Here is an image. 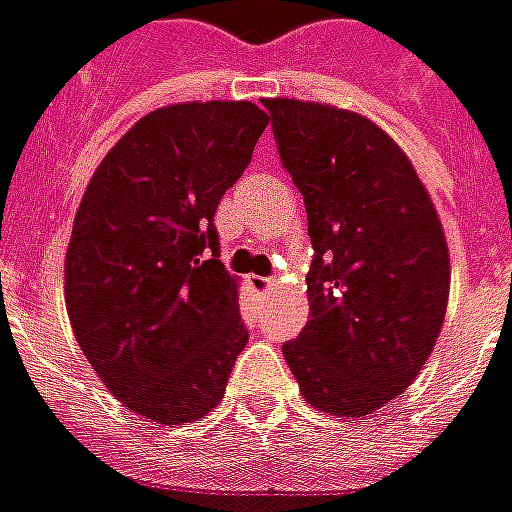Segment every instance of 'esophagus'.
<instances>
[{"instance_id": "1", "label": "esophagus", "mask_w": 512, "mask_h": 512, "mask_svg": "<svg viewBox=\"0 0 512 512\" xmlns=\"http://www.w3.org/2000/svg\"><path fill=\"white\" fill-rule=\"evenodd\" d=\"M246 283H249V288H252L255 294H266V291H271V288L277 285L271 277H257V274H249V280H246Z\"/></svg>"}]
</instances>
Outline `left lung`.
<instances>
[{
  "mask_svg": "<svg viewBox=\"0 0 512 512\" xmlns=\"http://www.w3.org/2000/svg\"><path fill=\"white\" fill-rule=\"evenodd\" d=\"M263 106L314 243L311 319L283 356L314 409L370 415L415 381L440 336L446 232L409 156L373 120L294 97Z\"/></svg>",
  "mask_w": 512,
  "mask_h": 512,
  "instance_id": "obj_1",
  "label": "left lung"
}]
</instances>
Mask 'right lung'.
<instances>
[{
	"instance_id": "obj_1",
	"label": "right lung",
	"mask_w": 512,
	"mask_h": 512,
	"mask_svg": "<svg viewBox=\"0 0 512 512\" xmlns=\"http://www.w3.org/2000/svg\"><path fill=\"white\" fill-rule=\"evenodd\" d=\"M269 114L249 100L173 103L134 123L75 212L66 314L97 378L145 420L182 426L224 398L249 342L215 207L252 162Z\"/></svg>"
}]
</instances>
